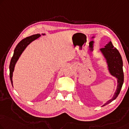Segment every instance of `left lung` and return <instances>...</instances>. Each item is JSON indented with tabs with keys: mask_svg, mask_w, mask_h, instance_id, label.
Segmentation results:
<instances>
[{
	"mask_svg": "<svg viewBox=\"0 0 129 129\" xmlns=\"http://www.w3.org/2000/svg\"><path fill=\"white\" fill-rule=\"evenodd\" d=\"M107 64L108 72L111 76L117 79V87L116 91L112 99H109L104 104L102 107L105 106L115 100L119 94L124 81V74L123 71V61L119 51L113 46L111 41L105 46V48L100 50Z\"/></svg>",
	"mask_w": 129,
	"mask_h": 129,
	"instance_id": "obj_1",
	"label": "left lung"
}]
</instances>
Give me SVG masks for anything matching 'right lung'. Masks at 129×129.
<instances>
[{"mask_svg":"<svg viewBox=\"0 0 129 129\" xmlns=\"http://www.w3.org/2000/svg\"><path fill=\"white\" fill-rule=\"evenodd\" d=\"M43 35L45 36V34H36L33 35L28 37H26L25 39H22L21 41L20 42L18 43V45H17L15 47L14 54H13V56L11 59L10 63V66H9V70H10V78L11 83L12 84L13 87V72L14 71V68L15 66V64L17 61H18V59L20 58V57L22 53L24 52V51L25 50L26 47H28V46L29 45L30 43H32V42L34 41L35 40L37 39L38 38H39L40 36Z\"/></svg>","mask_w":129,"mask_h":129,"instance_id":"obj_1","label":"right lung"}]
</instances>
